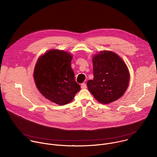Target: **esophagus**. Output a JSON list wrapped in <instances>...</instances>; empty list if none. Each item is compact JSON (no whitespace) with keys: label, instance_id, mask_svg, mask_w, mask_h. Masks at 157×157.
I'll return each mask as SVG.
<instances>
[{"label":"esophagus","instance_id":"esophagus-1","mask_svg":"<svg viewBox=\"0 0 157 157\" xmlns=\"http://www.w3.org/2000/svg\"><path fill=\"white\" fill-rule=\"evenodd\" d=\"M81 87L82 89H86V88L87 87V86H86V84L85 83H82V84H81Z\"/></svg>","mask_w":157,"mask_h":157}]
</instances>
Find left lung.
Returning a JSON list of instances; mask_svg holds the SVG:
<instances>
[{"instance_id": "1", "label": "left lung", "mask_w": 157, "mask_h": 157, "mask_svg": "<svg viewBox=\"0 0 157 157\" xmlns=\"http://www.w3.org/2000/svg\"><path fill=\"white\" fill-rule=\"evenodd\" d=\"M94 78L87 82L88 90L100 103L108 104L121 98L128 87L130 75L122 58L110 51L93 58Z\"/></svg>"}]
</instances>
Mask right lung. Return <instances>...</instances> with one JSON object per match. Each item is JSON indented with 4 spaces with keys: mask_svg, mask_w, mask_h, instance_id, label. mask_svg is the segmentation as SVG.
I'll use <instances>...</instances> for the list:
<instances>
[{
    "mask_svg": "<svg viewBox=\"0 0 157 157\" xmlns=\"http://www.w3.org/2000/svg\"><path fill=\"white\" fill-rule=\"evenodd\" d=\"M72 55L60 50H50L40 56L35 64L34 81L40 93L60 105L71 102L81 90L71 67Z\"/></svg>",
    "mask_w": 157,
    "mask_h": 157,
    "instance_id": "add662e5",
    "label": "right lung"
}]
</instances>
